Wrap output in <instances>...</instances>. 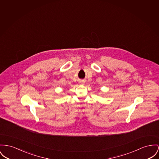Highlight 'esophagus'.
<instances>
[{"mask_svg":"<svg viewBox=\"0 0 159 159\" xmlns=\"http://www.w3.org/2000/svg\"><path fill=\"white\" fill-rule=\"evenodd\" d=\"M80 83H81V84H84V81H80Z\"/></svg>","mask_w":159,"mask_h":159,"instance_id":"34e87169","label":"esophagus"}]
</instances>
